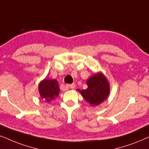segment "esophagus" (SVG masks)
<instances>
[{"instance_id":"1","label":"esophagus","mask_w":149,"mask_h":149,"mask_svg":"<svg viewBox=\"0 0 149 149\" xmlns=\"http://www.w3.org/2000/svg\"><path fill=\"white\" fill-rule=\"evenodd\" d=\"M67 86L69 87V88H71V89H73V88H76V84H67Z\"/></svg>"}]
</instances>
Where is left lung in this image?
Here are the masks:
<instances>
[{
  "mask_svg": "<svg viewBox=\"0 0 149 149\" xmlns=\"http://www.w3.org/2000/svg\"><path fill=\"white\" fill-rule=\"evenodd\" d=\"M88 88L79 91L85 100L93 106H98L108 97L110 86L102 73L93 75L86 82Z\"/></svg>",
  "mask_w": 149,
  "mask_h": 149,
  "instance_id": "left-lung-1",
  "label": "left lung"
}]
</instances>
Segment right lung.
Segmentation results:
<instances>
[{
	"mask_svg": "<svg viewBox=\"0 0 149 149\" xmlns=\"http://www.w3.org/2000/svg\"><path fill=\"white\" fill-rule=\"evenodd\" d=\"M39 90L41 98L45 102H49L58 96L60 89L57 80L45 79L39 84Z\"/></svg>",
	"mask_w": 149,
	"mask_h": 149,
	"instance_id": "1",
	"label": "right lung"
}]
</instances>
